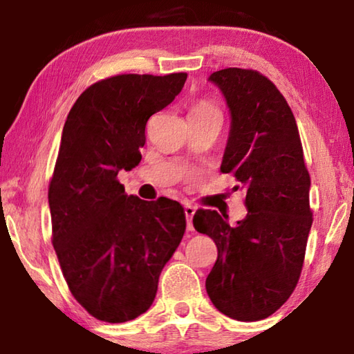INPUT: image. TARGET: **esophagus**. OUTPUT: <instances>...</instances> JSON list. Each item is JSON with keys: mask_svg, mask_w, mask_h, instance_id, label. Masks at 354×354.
<instances>
[{"mask_svg": "<svg viewBox=\"0 0 354 354\" xmlns=\"http://www.w3.org/2000/svg\"><path fill=\"white\" fill-rule=\"evenodd\" d=\"M196 209L190 205L184 206V214H185V220H187V230L194 231V225H192V218H194Z\"/></svg>", "mask_w": 354, "mask_h": 354, "instance_id": "34e87169", "label": "esophagus"}]
</instances>
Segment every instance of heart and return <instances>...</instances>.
Listing matches in <instances>:
<instances>
[{
    "label": "heart",
    "instance_id": "obj_1",
    "mask_svg": "<svg viewBox=\"0 0 354 354\" xmlns=\"http://www.w3.org/2000/svg\"><path fill=\"white\" fill-rule=\"evenodd\" d=\"M209 112L220 113L218 109H217V106L209 103V101H200V103L196 104L194 109H192V113H209Z\"/></svg>",
    "mask_w": 354,
    "mask_h": 354
}]
</instances>
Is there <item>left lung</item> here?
<instances>
[{
  "instance_id": "left-lung-1",
  "label": "left lung",
  "mask_w": 354,
  "mask_h": 354,
  "mask_svg": "<svg viewBox=\"0 0 354 354\" xmlns=\"http://www.w3.org/2000/svg\"><path fill=\"white\" fill-rule=\"evenodd\" d=\"M225 95L231 129L220 170L247 190V217L231 226L217 211L198 209L194 226L217 245L206 278L220 313L256 322L283 306L301 274L313 225L310 176L292 109L277 86L250 68L209 76Z\"/></svg>"
}]
</instances>
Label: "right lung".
Listing matches in <instances>:
<instances>
[{
    "label": "right lung",
    "mask_w": 354,
    "mask_h": 354,
    "mask_svg": "<svg viewBox=\"0 0 354 354\" xmlns=\"http://www.w3.org/2000/svg\"><path fill=\"white\" fill-rule=\"evenodd\" d=\"M187 73L117 75L84 91L65 120L48 201L51 242L76 301L107 323L147 313L185 231L178 201L124 194L118 171L140 162L153 113Z\"/></svg>",
    "instance_id": "add662e5"
}]
</instances>
